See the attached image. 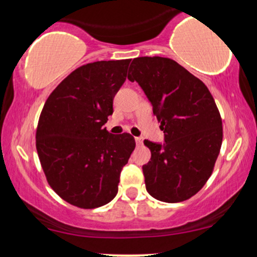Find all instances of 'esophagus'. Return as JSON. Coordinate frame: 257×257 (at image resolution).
Instances as JSON below:
<instances>
[{
  "instance_id": "obj_1",
  "label": "esophagus",
  "mask_w": 257,
  "mask_h": 257,
  "mask_svg": "<svg viewBox=\"0 0 257 257\" xmlns=\"http://www.w3.org/2000/svg\"><path fill=\"white\" fill-rule=\"evenodd\" d=\"M135 143H137L138 146L143 145V138H135Z\"/></svg>"
}]
</instances>
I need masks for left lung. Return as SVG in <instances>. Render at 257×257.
<instances>
[{
    "instance_id": "8db88e82",
    "label": "left lung",
    "mask_w": 257,
    "mask_h": 257,
    "mask_svg": "<svg viewBox=\"0 0 257 257\" xmlns=\"http://www.w3.org/2000/svg\"><path fill=\"white\" fill-rule=\"evenodd\" d=\"M128 79L145 91L166 137L164 145L144 141L151 151L143 167L147 192L166 203L190 199L213 174L222 144V119L213 95L169 58H135Z\"/></svg>"
}]
</instances>
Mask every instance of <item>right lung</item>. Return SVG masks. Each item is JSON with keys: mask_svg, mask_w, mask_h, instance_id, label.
<instances>
[{"mask_svg": "<svg viewBox=\"0 0 257 257\" xmlns=\"http://www.w3.org/2000/svg\"><path fill=\"white\" fill-rule=\"evenodd\" d=\"M132 59L82 65L44 102L36 149L47 181L65 202L81 209L107 204L135 149L128 133L110 134L104 124Z\"/></svg>", "mask_w": 257, "mask_h": 257, "instance_id": "right-lung-1", "label": "right lung"}]
</instances>
